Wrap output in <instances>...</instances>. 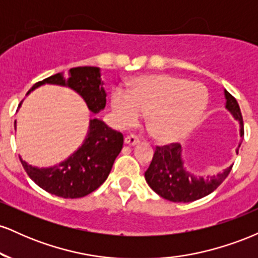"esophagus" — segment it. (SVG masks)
Listing matches in <instances>:
<instances>
[{"instance_id":"esophagus-1","label":"esophagus","mask_w":258,"mask_h":258,"mask_svg":"<svg viewBox=\"0 0 258 258\" xmlns=\"http://www.w3.org/2000/svg\"><path fill=\"white\" fill-rule=\"evenodd\" d=\"M125 143L127 146H136V144L139 143V138L135 135H130L125 138Z\"/></svg>"}]
</instances>
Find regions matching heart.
<instances>
[{
  "label": "heart",
  "instance_id": "heart-1",
  "mask_svg": "<svg viewBox=\"0 0 258 258\" xmlns=\"http://www.w3.org/2000/svg\"><path fill=\"white\" fill-rule=\"evenodd\" d=\"M209 94L198 82L168 74L146 75L133 80L127 94L115 90L111 108L117 122L131 127L142 114L150 136L162 143L184 138L205 111Z\"/></svg>",
  "mask_w": 258,
  "mask_h": 258
}]
</instances>
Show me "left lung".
I'll list each match as a JSON object with an SVG mask.
<instances>
[{"mask_svg": "<svg viewBox=\"0 0 258 258\" xmlns=\"http://www.w3.org/2000/svg\"><path fill=\"white\" fill-rule=\"evenodd\" d=\"M224 94L227 99L226 108L240 122V136L242 137L244 122L238 102L228 91L224 90ZM180 152L182 150L178 143H171L164 147L158 146L155 148L152 162L144 173L150 188L161 198L172 203H191L211 194L223 183L232 171L233 166H229L217 176L197 178L184 170Z\"/></svg>", "mask_w": 258, "mask_h": 258, "instance_id": "8db88e82", "label": "left lung"}]
</instances>
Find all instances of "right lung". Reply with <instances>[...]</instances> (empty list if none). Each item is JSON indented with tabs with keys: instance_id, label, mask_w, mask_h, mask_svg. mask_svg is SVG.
I'll list each match as a JSON object with an SVG mask.
<instances>
[{
	"instance_id": "1",
	"label": "right lung",
	"mask_w": 258,
	"mask_h": 258,
	"mask_svg": "<svg viewBox=\"0 0 258 258\" xmlns=\"http://www.w3.org/2000/svg\"><path fill=\"white\" fill-rule=\"evenodd\" d=\"M44 84L73 88L85 99L88 109L94 114L105 106L106 94L97 67L73 68L67 76L55 74L36 82L30 91ZM122 146V133L111 130L103 121L92 119L84 144L58 166L37 168L23 160L20 161L28 176L43 190L64 199H78L91 194L105 182Z\"/></svg>"
}]
</instances>
